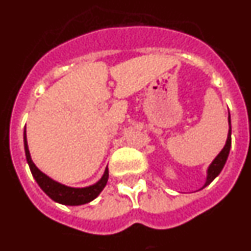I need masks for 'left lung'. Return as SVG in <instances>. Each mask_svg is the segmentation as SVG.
<instances>
[{"mask_svg": "<svg viewBox=\"0 0 251 251\" xmlns=\"http://www.w3.org/2000/svg\"><path fill=\"white\" fill-rule=\"evenodd\" d=\"M228 124L231 125V120H229V112H228ZM229 148H231V126H229V130H228V135H227V140H226V144L223 147V149L221 151V153L214 158V161L210 163L209 168H208V172H207V181H205V184H204L203 187L208 186V185L214 180V178L221 174L222 171L223 166L226 163L227 161V157H228V153H229Z\"/></svg>", "mask_w": 251, "mask_h": 251, "instance_id": "obj_1", "label": "left lung"}]
</instances>
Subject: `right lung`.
<instances>
[{
    "label": "right lung",
    "instance_id": "add662e5",
    "mask_svg": "<svg viewBox=\"0 0 251 251\" xmlns=\"http://www.w3.org/2000/svg\"><path fill=\"white\" fill-rule=\"evenodd\" d=\"M24 148L26 161H28L33 177L35 178V181L41 186L42 190L47 194L52 201H57L60 204H64V205H81V204L89 203V201H94L100 195V191L106 186L107 181H108V168H106L102 178L94 185H90V186L86 187L65 186V185L60 184L57 181L48 177L47 175L43 174L41 170H38L37 166L33 163L30 153H29L28 142H26V131H24Z\"/></svg>",
    "mask_w": 251,
    "mask_h": 251
}]
</instances>
